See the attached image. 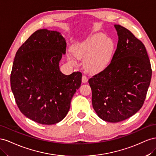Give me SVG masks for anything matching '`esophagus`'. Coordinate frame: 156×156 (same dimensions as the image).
<instances>
[{
  "mask_svg": "<svg viewBox=\"0 0 156 156\" xmlns=\"http://www.w3.org/2000/svg\"><path fill=\"white\" fill-rule=\"evenodd\" d=\"M82 81L83 83H86L88 81V78H87V76H83L82 78Z\"/></svg>",
  "mask_w": 156,
  "mask_h": 156,
  "instance_id": "1",
  "label": "esophagus"
}]
</instances>
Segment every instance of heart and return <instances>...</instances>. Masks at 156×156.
<instances>
[{"label": "heart", "instance_id": "heart-1", "mask_svg": "<svg viewBox=\"0 0 156 156\" xmlns=\"http://www.w3.org/2000/svg\"><path fill=\"white\" fill-rule=\"evenodd\" d=\"M114 44L110 39L101 34H93L85 41L78 44L73 49V55L78 59L83 61V66L87 72L96 73L108 66L114 51ZM69 63L75 65L73 57Z\"/></svg>", "mask_w": 156, "mask_h": 156}]
</instances>
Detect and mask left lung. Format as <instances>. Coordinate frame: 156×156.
Segmentation results:
<instances>
[{"label":"left lung","instance_id":"left-lung-1","mask_svg":"<svg viewBox=\"0 0 156 156\" xmlns=\"http://www.w3.org/2000/svg\"><path fill=\"white\" fill-rule=\"evenodd\" d=\"M114 27L118 42L112 61L88 81L93 109L101 119L111 123L130 118L141 108L152 78L143 43L126 28Z\"/></svg>","mask_w":156,"mask_h":156}]
</instances>
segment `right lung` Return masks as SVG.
Masks as SVG:
<instances>
[{
  "label": "right lung",
  "mask_w": 156,
  "mask_h": 156,
  "mask_svg": "<svg viewBox=\"0 0 156 156\" xmlns=\"http://www.w3.org/2000/svg\"><path fill=\"white\" fill-rule=\"evenodd\" d=\"M66 48L60 33L39 29L16 52L11 89L21 112L35 122L52 125L61 122L80 87V72L65 75L59 70Z\"/></svg>",
  "instance_id": "add662e5"
}]
</instances>
